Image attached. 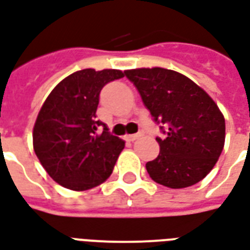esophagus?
<instances>
[{"mask_svg":"<svg viewBox=\"0 0 250 250\" xmlns=\"http://www.w3.org/2000/svg\"><path fill=\"white\" fill-rule=\"evenodd\" d=\"M140 136H142V134H132V135H127V136H125V139H127V140H130V142H134V140L139 139Z\"/></svg>","mask_w":250,"mask_h":250,"instance_id":"esophagus-1","label":"esophagus"}]
</instances>
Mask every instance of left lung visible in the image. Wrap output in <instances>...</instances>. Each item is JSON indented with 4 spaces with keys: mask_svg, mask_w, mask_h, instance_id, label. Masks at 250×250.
<instances>
[{
    "mask_svg": "<svg viewBox=\"0 0 250 250\" xmlns=\"http://www.w3.org/2000/svg\"><path fill=\"white\" fill-rule=\"evenodd\" d=\"M144 106L166 136L160 152L146 164L153 182L186 188L214 167L225 142V119L213 99L186 75L162 67L127 70Z\"/></svg>",
    "mask_w": 250,
    "mask_h": 250,
    "instance_id": "left-lung-1",
    "label": "left lung"
}]
</instances>
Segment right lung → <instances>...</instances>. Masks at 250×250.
Returning a JSON list of instances; mask_svg holds the SVG:
<instances>
[{"mask_svg":"<svg viewBox=\"0 0 250 250\" xmlns=\"http://www.w3.org/2000/svg\"><path fill=\"white\" fill-rule=\"evenodd\" d=\"M125 77L120 70L84 68L57 84L41 107L33 130L37 158L64 188L86 191L106 182L125 142L97 119L104 84Z\"/></svg>","mask_w":250,"mask_h":250,"instance_id":"right-lung-1","label":"right lung"}]
</instances>
